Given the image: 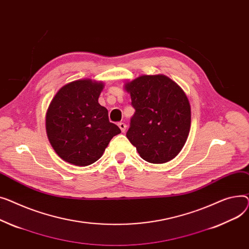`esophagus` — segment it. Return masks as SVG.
<instances>
[{
  "label": "esophagus",
  "mask_w": 249,
  "mask_h": 249,
  "mask_svg": "<svg viewBox=\"0 0 249 249\" xmlns=\"http://www.w3.org/2000/svg\"><path fill=\"white\" fill-rule=\"evenodd\" d=\"M119 127L121 128V130L123 131V133H124L125 129H126V124L124 123H120L119 124Z\"/></svg>",
  "instance_id": "1"
}]
</instances>
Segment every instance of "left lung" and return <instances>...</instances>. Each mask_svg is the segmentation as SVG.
Segmentation results:
<instances>
[{"label": "left lung", "instance_id": "left-lung-1", "mask_svg": "<svg viewBox=\"0 0 249 249\" xmlns=\"http://www.w3.org/2000/svg\"><path fill=\"white\" fill-rule=\"evenodd\" d=\"M136 109L126 138L149 163L164 164L187 141L191 107L181 87L163 74L142 75L124 84Z\"/></svg>", "mask_w": 249, "mask_h": 249}]
</instances>
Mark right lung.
Listing matches in <instances>:
<instances>
[{"label": "right lung", "mask_w": 249, "mask_h": 249, "mask_svg": "<svg viewBox=\"0 0 249 249\" xmlns=\"http://www.w3.org/2000/svg\"><path fill=\"white\" fill-rule=\"evenodd\" d=\"M104 83L81 79L62 86L46 112V133L52 148L65 162L85 167L104 155L121 134L108 111L98 104Z\"/></svg>", "instance_id": "obj_1"}]
</instances>
